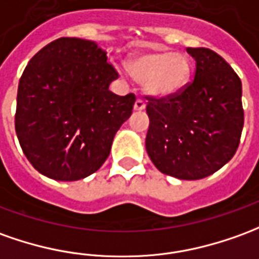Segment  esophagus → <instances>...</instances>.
I'll use <instances>...</instances> for the list:
<instances>
[{"mask_svg":"<svg viewBox=\"0 0 259 259\" xmlns=\"http://www.w3.org/2000/svg\"><path fill=\"white\" fill-rule=\"evenodd\" d=\"M146 108V101L142 98H137L135 102V109L136 111H143Z\"/></svg>","mask_w":259,"mask_h":259,"instance_id":"1","label":"esophagus"}]
</instances>
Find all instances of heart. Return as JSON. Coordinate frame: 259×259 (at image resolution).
Listing matches in <instances>:
<instances>
[{"mask_svg": "<svg viewBox=\"0 0 259 259\" xmlns=\"http://www.w3.org/2000/svg\"><path fill=\"white\" fill-rule=\"evenodd\" d=\"M127 71L154 97H169L181 91L191 75V61L182 53L146 52L130 57Z\"/></svg>", "mask_w": 259, "mask_h": 259, "instance_id": "1", "label": "heart"}]
</instances>
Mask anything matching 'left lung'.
I'll return each mask as SVG.
<instances>
[{"mask_svg": "<svg viewBox=\"0 0 259 259\" xmlns=\"http://www.w3.org/2000/svg\"><path fill=\"white\" fill-rule=\"evenodd\" d=\"M196 63L193 79L169 97H146L150 117L146 150L161 172L202 180L236 154L244 126L241 79L206 48H186Z\"/></svg>", "mask_w": 259, "mask_h": 259, "instance_id": "1", "label": "left lung"}]
</instances>
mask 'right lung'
I'll return each instance as SVG.
<instances>
[{"instance_id": "add662e5", "label": "right lung", "mask_w": 259, "mask_h": 259, "mask_svg": "<svg viewBox=\"0 0 259 259\" xmlns=\"http://www.w3.org/2000/svg\"><path fill=\"white\" fill-rule=\"evenodd\" d=\"M119 77L94 41L60 37L30 59L19 79L15 130L23 154L52 180L77 181L108 158L135 94L119 97Z\"/></svg>"}]
</instances>
